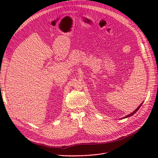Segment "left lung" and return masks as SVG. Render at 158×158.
Here are the masks:
<instances>
[{
	"label": "left lung",
	"instance_id": "1",
	"mask_svg": "<svg viewBox=\"0 0 158 158\" xmlns=\"http://www.w3.org/2000/svg\"><path fill=\"white\" fill-rule=\"evenodd\" d=\"M142 103H143V102H142V103H141V104L140 105V106H138V107H137V108H136V109L135 110V111H133L132 113H131V114H128V115H127V116H125V117H123V118H128V117H131V116H132L134 114H135V113H136V112L138 111V110L140 109V107H141V106H142Z\"/></svg>",
	"mask_w": 158,
	"mask_h": 158
}]
</instances>
